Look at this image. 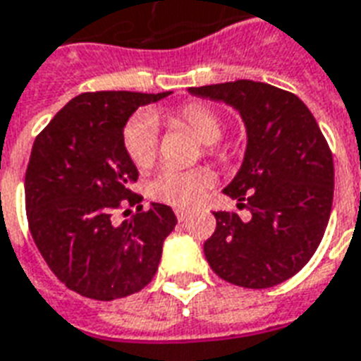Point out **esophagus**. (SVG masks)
<instances>
[{
	"label": "esophagus",
	"mask_w": 361,
	"mask_h": 361,
	"mask_svg": "<svg viewBox=\"0 0 361 361\" xmlns=\"http://www.w3.org/2000/svg\"><path fill=\"white\" fill-rule=\"evenodd\" d=\"M175 215H177L178 221H186V219H188V216H190V211L177 209V211H175Z\"/></svg>",
	"instance_id": "obj_1"
}]
</instances>
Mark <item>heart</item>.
Wrapping results in <instances>:
<instances>
[{"label":"heart","instance_id":"heart-1","mask_svg":"<svg viewBox=\"0 0 361 361\" xmlns=\"http://www.w3.org/2000/svg\"><path fill=\"white\" fill-rule=\"evenodd\" d=\"M173 126L188 127L203 145H213L221 139L222 119L207 104L190 102L167 116ZM123 146L129 159L139 169H150L156 164L159 150V135L156 118L148 112L135 114L123 127ZM211 150V148H209ZM211 184L205 169H177L165 167L152 180V196L173 207H190L202 197Z\"/></svg>","mask_w":361,"mask_h":361}]
</instances>
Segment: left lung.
Instances as JSON below:
<instances>
[{"mask_svg": "<svg viewBox=\"0 0 361 361\" xmlns=\"http://www.w3.org/2000/svg\"><path fill=\"white\" fill-rule=\"evenodd\" d=\"M188 91L235 108L247 131L242 167L222 192L251 219L213 213L205 259L234 286H278L312 259L329 222L335 169L327 140L297 94L268 83L238 80Z\"/></svg>", "mask_w": 361, "mask_h": 361, "instance_id": "left-lung-1", "label": "left lung"}]
</instances>
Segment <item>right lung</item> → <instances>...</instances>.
Returning a JSON list of instances; mask_svg holds the SVG:
<instances>
[{
	"label": "right lung",
	"instance_id": "right-lung-1",
	"mask_svg": "<svg viewBox=\"0 0 361 361\" xmlns=\"http://www.w3.org/2000/svg\"><path fill=\"white\" fill-rule=\"evenodd\" d=\"M167 93L97 91L75 97L34 140L24 178L32 238L56 278L75 293L114 300L140 291L154 278L164 240L177 216L169 205L114 224L112 211L142 200L123 127L139 106Z\"/></svg>",
	"mask_w": 361,
	"mask_h": 361
}]
</instances>
